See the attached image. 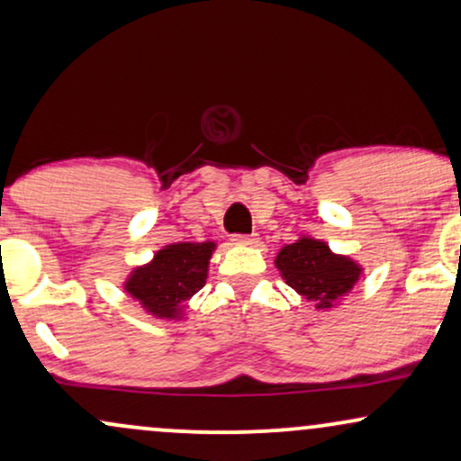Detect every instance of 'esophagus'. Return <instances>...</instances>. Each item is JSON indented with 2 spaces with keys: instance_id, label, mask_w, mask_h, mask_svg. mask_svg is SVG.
I'll list each match as a JSON object with an SVG mask.
<instances>
[{
  "instance_id": "34e87169",
  "label": "esophagus",
  "mask_w": 461,
  "mask_h": 461,
  "mask_svg": "<svg viewBox=\"0 0 461 461\" xmlns=\"http://www.w3.org/2000/svg\"><path fill=\"white\" fill-rule=\"evenodd\" d=\"M231 240H234V244H255L258 242V234H236Z\"/></svg>"
}]
</instances>
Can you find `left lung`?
Masks as SVG:
<instances>
[{
	"instance_id": "8db88e82",
	"label": "left lung",
	"mask_w": 461,
	"mask_h": 461,
	"mask_svg": "<svg viewBox=\"0 0 461 461\" xmlns=\"http://www.w3.org/2000/svg\"><path fill=\"white\" fill-rule=\"evenodd\" d=\"M276 267L283 272L291 289L314 302L319 308H330L331 302L351 291L359 278V266L351 259L334 255L328 244L302 238L287 244L276 258Z\"/></svg>"
}]
</instances>
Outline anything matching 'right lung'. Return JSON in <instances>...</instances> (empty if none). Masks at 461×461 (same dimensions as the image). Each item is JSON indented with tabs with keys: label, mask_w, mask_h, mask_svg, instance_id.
<instances>
[{
	"label": "right lung",
	"mask_w": 461,
	"mask_h": 461,
	"mask_svg": "<svg viewBox=\"0 0 461 461\" xmlns=\"http://www.w3.org/2000/svg\"><path fill=\"white\" fill-rule=\"evenodd\" d=\"M212 249V242L170 244L155 255L153 264L138 267L125 289L157 317H176L185 302L206 283Z\"/></svg>",
	"instance_id": "obj_1"
}]
</instances>
